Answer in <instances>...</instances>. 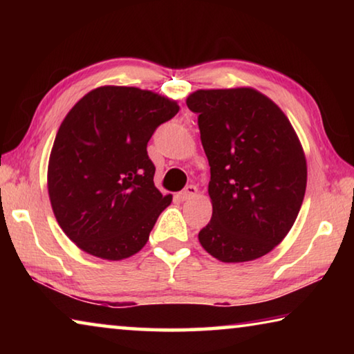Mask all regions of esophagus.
<instances>
[{
    "label": "esophagus",
    "mask_w": 354,
    "mask_h": 354,
    "mask_svg": "<svg viewBox=\"0 0 354 354\" xmlns=\"http://www.w3.org/2000/svg\"><path fill=\"white\" fill-rule=\"evenodd\" d=\"M196 194H198V189H196L195 185H187V187H185L184 190L179 192V198H181L183 201H185V200L194 198Z\"/></svg>",
    "instance_id": "esophagus-1"
}]
</instances>
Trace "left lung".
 <instances>
[{
	"instance_id": "obj_1",
	"label": "left lung",
	"mask_w": 354,
	"mask_h": 354,
	"mask_svg": "<svg viewBox=\"0 0 354 354\" xmlns=\"http://www.w3.org/2000/svg\"><path fill=\"white\" fill-rule=\"evenodd\" d=\"M187 107L198 113L211 167L212 218L198 234L221 262L266 256L287 236L306 192V156L286 113L251 87L196 91Z\"/></svg>"
}]
</instances>
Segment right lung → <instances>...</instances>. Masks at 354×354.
Listing matches in <instances>:
<instances>
[{
	"mask_svg": "<svg viewBox=\"0 0 354 354\" xmlns=\"http://www.w3.org/2000/svg\"><path fill=\"white\" fill-rule=\"evenodd\" d=\"M178 111L175 100L124 86L93 88L71 107L51 148L48 195L77 248L122 261L145 247L171 203L156 189L147 143Z\"/></svg>",
	"mask_w": 354,
	"mask_h": 354,
	"instance_id": "obj_1",
	"label": "right lung"
}]
</instances>
